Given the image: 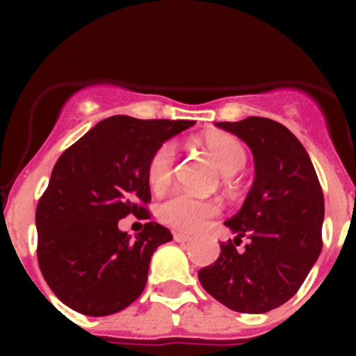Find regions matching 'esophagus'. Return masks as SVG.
I'll return each mask as SVG.
<instances>
[{
	"label": "esophagus",
	"instance_id": "esophagus-1",
	"mask_svg": "<svg viewBox=\"0 0 356 356\" xmlns=\"http://www.w3.org/2000/svg\"><path fill=\"white\" fill-rule=\"evenodd\" d=\"M174 241L175 243H188V241H191V238H189V236H186V234H182V232H175Z\"/></svg>",
	"mask_w": 356,
	"mask_h": 356
}]
</instances>
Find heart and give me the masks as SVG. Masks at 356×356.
<instances>
[{"label":"heart","instance_id":"heart-1","mask_svg":"<svg viewBox=\"0 0 356 356\" xmlns=\"http://www.w3.org/2000/svg\"><path fill=\"white\" fill-rule=\"evenodd\" d=\"M201 146L210 155L224 177H232L246 165V152L241 143L229 134L213 132L201 139ZM175 168V148L163 143L153 152L146 165V181L153 191H161L172 181ZM218 213L213 201L198 200L186 193H174L158 207V217L163 224L184 232H196Z\"/></svg>","mask_w":356,"mask_h":356}]
</instances>
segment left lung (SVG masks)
Wrapping results in <instances>:
<instances>
[{
    "label": "left lung",
    "mask_w": 356,
    "mask_h": 356,
    "mask_svg": "<svg viewBox=\"0 0 356 356\" xmlns=\"http://www.w3.org/2000/svg\"><path fill=\"white\" fill-rule=\"evenodd\" d=\"M253 153L254 181L241 210L224 224L250 239L222 243L217 261L198 272L208 294L241 314H265L296 294L322 250L324 195L314 163L279 122L248 117L217 122Z\"/></svg>",
    "instance_id": "8db88e82"
}]
</instances>
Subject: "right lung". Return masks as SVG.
I'll return each mask as SVG.
<instances>
[{
    "label": "right lung",
    "instance_id": "1",
    "mask_svg": "<svg viewBox=\"0 0 356 356\" xmlns=\"http://www.w3.org/2000/svg\"><path fill=\"white\" fill-rule=\"evenodd\" d=\"M195 124L115 115L58 158L35 210L38 261L49 288L72 310L105 317L143 293L153 253L172 234L148 222L132 239L118 220L131 213L149 218V156Z\"/></svg>",
    "mask_w": 356,
    "mask_h": 356
}]
</instances>
